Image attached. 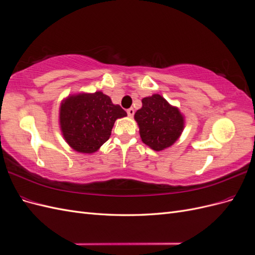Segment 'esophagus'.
Wrapping results in <instances>:
<instances>
[{
  "instance_id": "obj_1",
  "label": "esophagus",
  "mask_w": 255,
  "mask_h": 255,
  "mask_svg": "<svg viewBox=\"0 0 255 255\" xmlns=\"http://www.w3.org/2000/svg\"><path fill=\"white\" fill-rule=\"evenodd\" d=\"M127 113H128V117H133L135 111H134V109H128V110L127 111Z\"/></svg>"
}]
</instances>
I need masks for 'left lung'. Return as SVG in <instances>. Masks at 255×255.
Here are the masks:
<instances>
[{"instance_id":"1","label":"left lung","mask_w":255,"mask_h":255,"mask_svg":"<svg viewBox=\"0 0 255 255\" xmlns=\"http://www.w3.org/2000/svg\"><path fill=\"white\" fill-rule=\"evenodd\" d=\"M141 102L142 107L135 113L134 118L142 142L154 151L169 148L183 132V115L159 95L143 98Z\"/></svg>"}]
</instances>
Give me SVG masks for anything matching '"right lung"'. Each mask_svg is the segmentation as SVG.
Masks as SVG:
<instances>
[{
  "label": "right lung",
  "instance_id": "1",
  "mask_svg": "<svg viewBox=\"0 0 255 255\" xmlns=\"http://www.w3.org/2000/svg\"><path fill=\"white\" fill-rule=\"evenodd\" d=\"M126 116V111L101 91L73 95L61 102L60 129L73 150L91 154L109 140L115 121Z\"/></svg>",
  "mask_w": 255,
  "mask_h": 255
}]
</instances>
